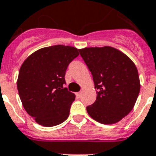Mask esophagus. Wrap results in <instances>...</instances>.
Returning a JSON list of instances; mask_svg holds the SVG:
<instances>
[{
  "label": "esophagus",
  "instance_id": "1",
  "mask_svg": "<svg viewBox=\"0 0 156 156\" xmlns=\"http://www.w3.org/2000/svg\"><path fill=\"white\" fill-rule=\"evenodd\" d=\"M81 96H82V92H78V93H76V97H77V98H80Z\"/></svg>",
  "mask_w": 156,
  "mask_h": 156
}]
</instances>
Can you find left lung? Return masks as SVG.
Wrapping results in <instances>:
<instances>
[{"label":"left lung","instance_id":"1","mask_svg":"<svg viewBox=\"0 0 156 156\" xmlns=\"http://www.w3.org/2000/svg\"><path fill=\"white\" fill-rule=\"evenodd\" d=\"M79 53L97 89L87 112L100 123L118 122L131 112L140 94L137 68L126 54L110 46L85 48Z\"/></svg>","mask_w":156,"mask_h":156}]
</instances>
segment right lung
<instances>
[{
  "instance_id": "right-lung-1",
  "label": "right lung",
  "mask_w": 156,
  "mask_h": 156,
  "mask_svg": "<svg viewBox=\"0 0 156 156\" xmlns=\"http://www.w3.org/2000/svg\"><path fill=\"white\" fill-rule=\"evenodd\" d=\"M78 54L72 46L53 45L34 52L21 65L19 96L26 112L40 125L57 126L69 116L75 94L65 87V75Z\"/></svg>"
}]
</instances>
